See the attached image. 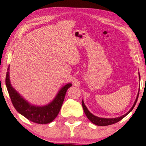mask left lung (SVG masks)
Masks as SVG:
<instances>
[{
  "mask_svg": "<svg viewBox=\"0 0 146 146\" xmlns=\"http://www.w3.org/2000/svg\"><path fill=\"white\" fill-rule=\"evenodd\" d=\"M138 74H139V78H141V77H140V73H138ZM139 91H140V90H139ZM138 95H139V92H138V94H137V98H136L134 104H133V107H131V109H130V110H129V111H127L126 114H124V115H122V116L119 117H116V118H102V117H99L95 116V115H94L93 114H92V113L88 111V110L87 109V107H86V105L84 104V101L82 100L83 109H84V112H85L87 118H88V119H89V120L91 121L92 123H94V125H99V126H107V125H112V124H114V123H116V122H119V121H120L121 119H123V118L125 117L126 115H127V114H128L129 113H130V111H131L132 110H133L134 107L135 106L136 102H137V98H138Z\"/></svg>",
  "mask_w": 146,
  "mask_h": 146,
  "instance_id": "obj_1",
  "label": "left lung"
}]
</instances>
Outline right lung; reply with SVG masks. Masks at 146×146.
Here are the masks:
<instances>
[{
  "mask_svg": "<svg viewBox=\"0 0 146 146\" xmlns=\"http://www.w3.org/2000/svg\"><path fill=\"white\" fill-rule=\"evenodd\" d=\"M5 85L13 107L19 113L29 120L37 124H47L52 122L58 116L65 99L67 90L72 86L71 83L67 84L62 88L51 102L44 106L31 104L16 92L11 84L9 77V67L6 73Z\"/></svg>",
  "mask_w": 146,
  "mask_h": 146,
  "instance_id": "1",
  "label": "right lung"
}]
</instances>
